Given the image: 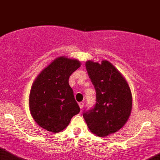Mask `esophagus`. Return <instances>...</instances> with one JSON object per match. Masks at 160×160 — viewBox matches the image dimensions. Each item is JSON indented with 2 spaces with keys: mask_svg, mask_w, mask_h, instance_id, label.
<instances>
[{
  "mask_svg": "<svg viewBox=\"0 0 160 160\" xmlns=\"http://www.w3.org/2000/svg\"><path fill=\"white\" fill-rule=\"evenodd\" d=\"M79 106H80V108L83 109V106H84V103H83V102H80V103H79Z\"/></svg>",
  "mask_w": 160,
  "mask_h": 160,
  "instance_id": "1",
  "label": "esophagus"
}]
</instances>
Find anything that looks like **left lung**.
I'll return each instance as SVG.
<instances>
[{
  "label": "left lung",
  "instance_id": "1",
  "mask_svg": "<svg viewBox=\"0 0 160 160\" xmlns=\"http://www.w3.org/2000/svg\"><path fill=\"white\" fill-rule=\"evenodd\" d=\"M86 68L96 89V104L84 110L88 128L98 136L115 133L125 124L131 114L132 97L126 80L107 60L98 64L88 60Z\"/></svg>",
  "mask_w": 160,
  "mask_h": 160
}]
</instances>
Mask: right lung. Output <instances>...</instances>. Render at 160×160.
Returning <instances> with one entry per match:
<instances>
[{"label":"right lung","instance_id":"add662e5","mask_svg":"<svg viewBox=\"0 0 160 160\" xmlns=\"http://www.w3.org/2000/svg\"><path fill=\"white\" fill-rule=\"evenodd\" d=\"M80 67L77 60L59 57L37 77L29 95V108L41 128L60 132L78 114L80 108L69 85V77Z\"/></svg>","mask_w":160,"mask_h":160}]
</instances>
